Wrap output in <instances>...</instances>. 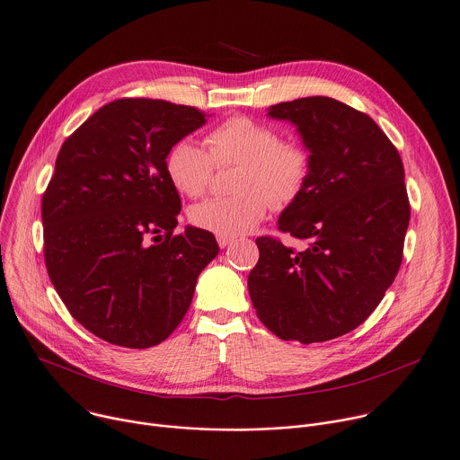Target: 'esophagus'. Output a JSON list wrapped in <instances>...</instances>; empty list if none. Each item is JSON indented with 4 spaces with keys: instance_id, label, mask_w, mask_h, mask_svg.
I'll return each mask as SVG.
<instances>
[{
    "instance_id": "34e87169",
    "label": "esophagus",
    "mask_w": 460,
    "mask_h": 460,
    "mask_svg": "<svg viewBox=\"0 0 460 460\" xmlns=\"http://www.w3.org/2000/svg\"><path fill=\"white\" fill-rule=\"evenodd\" d=\"M217 240H218V245L224 249V247H227V245H231L233 242H234V238L233 236H217Z\"/></svg>"
}]
</instances>
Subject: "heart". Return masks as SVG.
Returning <instances> with one entry per match:
<instances>
[{"instance_id":"b5f03b06","label":"heart","mask_w":460,"mask_h":460,"mask_svg":"<svg viewBox=\"0 0 460 460\" xmlns=\"http://www.w3.org/2000/svg\"><path fill=\"white\" fill-rule=\"evenodd\" d=\"M208 151L190 138L177 140L166 153V175L173 188L200 199L211 186L215 166L238 164L233 195L206 200L190 209L195 227L218 236L252 231L272 209H287L307 188L311 153L297 140L249 115H233L206 135Z\"/></svg>"}]
</instances>
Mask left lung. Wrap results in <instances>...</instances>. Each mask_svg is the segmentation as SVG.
I'll return each mask as SVG.
<instances>
[{
	"label": "left lung",
	"mask_w": 460,
	"mask_h": 460,
	"mask_svg": "<svg viewBox=\"0 0 460 460\" xmlns=\"http://www.w3.org/2000/svg\"><path fill=\"white\" fill-rule=\"evenodd\" d=\"M297 126L311 151V179L279 220L301 251L260 236L247 287L260 322L279 340L322 343L359 327L402 261L410 222L397 147L374 119L332 97L270 106Z\"/></svg>",
	"instance_id": "1"
}]
</instances>
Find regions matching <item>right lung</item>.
Returning a JSON list of instances; mask_svg holds the SVG:
<instances>
[{
  "label": "right lung",
  "mask_w": 460,
  "mask_h": 460,
  "mask_svg": "<svg viewBox=\"0 0 460 460\" xmlns=\"http://www.w3.org/2000/svg\"><path fill=\"white\" fill-rule=\"evenodd\" d=\"M206 117L122 97L59 149L41 202L45 265L72 318L102 341L149 349L170 338L218 254L209 231L173 233L182 204L164 166L168 149Z\"/></svg>",
  "instance_id": "1"
}]
</instances>
